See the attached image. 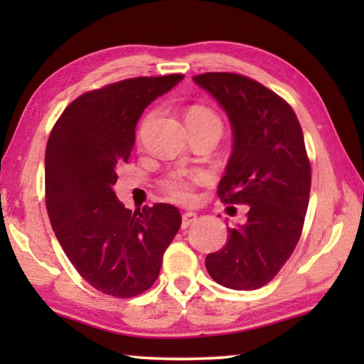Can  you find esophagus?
I'll use <instances>...</instances> for the list:
<instances>
[{"label": "esophagus", "mask_w": 364, "mask_h": 364, "mask_svg": "<svg viewBox=\"0 0 364 364\" xmlns=\"http://www.w3.org/2000/svg\"><path fill=\"white\" fill-rule=\"evenodd\" d=\"M197 220V215L194 212H186L183 213V221H181V228L183 230H186V228H189L193 223H196Z\"/></svg>", "instance_id": "34e87169"}]
</instances>
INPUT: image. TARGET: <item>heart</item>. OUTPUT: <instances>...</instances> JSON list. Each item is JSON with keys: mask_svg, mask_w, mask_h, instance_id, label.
Listing matches in <instances>:
<instances>
[{"mask_svg": "<svg viewBox=\"0 0 364 364\" xmlns=\"http://www.w3.org/2000/svg\"><path fill=\"white\" fill-rule=\"evenodd\" d=\"M186 122H199V123H212V125L221 127V122L218 115L213 112V110L202 107V106H194L188 110ZM194 184L196 178L186 175V173H173L165 178L162 181V188L165 193H167L171 199L178 202H189L194 197Z\"/></svg>", "mask_w": 364, "mask_h": 364, "instance_id": "1", "label": "heart"}]
</instances>
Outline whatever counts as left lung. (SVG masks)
I'll return each instance as SVG.
<instances>
[{"instance_id": "obj_1", "label": "left lung", "mask_w": 364, "mask_h": 364, "mask_svg": "<svg viewBox=\"0 0 364 364\" xmlns=\"http://www.w3.org/2000/svg\"><path fill=\"white\" fill-rule=\"evenodd\" d=\"M193 80L231 123L220 199L249 205L247 221L228 228L226 245L207 255L205 268L221 286L254 291L278 274L300 239L311 186L304 133L292 107L255 80L230 72Z\"/></svg>"}]
</instances>
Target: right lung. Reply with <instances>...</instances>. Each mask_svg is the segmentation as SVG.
Listing matches in <instances>:
<instances>
[{"label": "right lung", "instance_id": "obj_1", "mask_svg": "<svg viewBox=\"0 0 364 364\" xmlns=\"http://www.w3.org/2000/svg\"><path fill=\"white\" fill-rule=\"evenodd\" d=\"M183 78L138 77L88 91L65 107L49 134V221L80 276L102 294L128 299L147 291L181 226L175 205L125 208L114 184L130 159L141 114Z\"/></svg>", "mask_w": 364, "mask_h": 364}]
</instances>
